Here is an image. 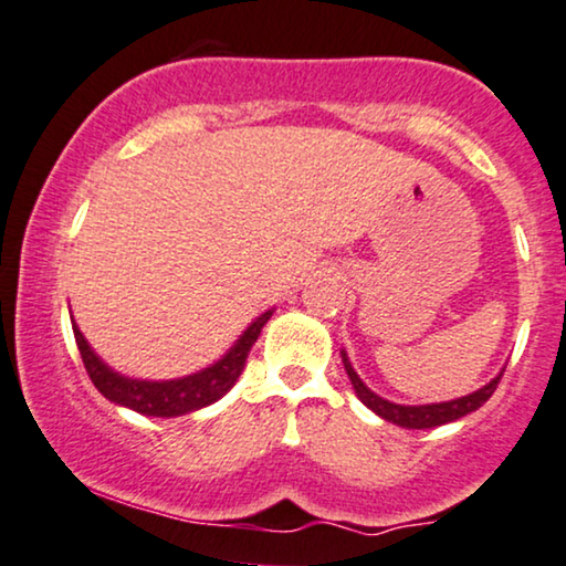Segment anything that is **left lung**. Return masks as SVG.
<instances>
[{
  "mask_svg": "<svg viewBox=\"0 0 566 566\" xmlns=\"http://www.w3.org/2000/svg\"><path fill=\"white\" fill-rule=\"evenodd\" d=\"M342 361H344V370H346V375H349L352 388H354V394H357L359 401L365 403L367 409H373L375 413H378L380 419L394 421V424L403 427V429H432V427L448 424V421H455V419L465 417V413L476 411L479 406H484L489 398H492V394L496 390V382H500V378H502V373H500L494 380H489L484 388L473 390V394H469V396L453 398V401L403 406V403L386 401V398L373 394V390L359 380V375L354 373L352 361H349V357H346L344 349H342Z\"/></svg>",
  "mask_w": 566,
  "mask_h": 566,
  "instance_id": "1",
  "label": "left lung"
}]
</instances>
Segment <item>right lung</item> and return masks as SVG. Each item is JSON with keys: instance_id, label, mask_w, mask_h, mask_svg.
<instances>
[{"instance_id": "right-lung-1", "label": "right lung", "mask_w": 566, "mask_h": 566, "mask_svg": "<svg viewBox=\"0 0 566 566\" xmlns=\"http://www.w3.org/2000/svg\"><path fill=\"white\" fill-rule=\"evenodd\" d=\"M266 311L255 318L251 326H248L235 344L230 346L228 354L222 359H217L214 365L205 367V370L186 375V378L176 380H137L126 378L113 370V367L105 365V361L93 352V346L87 344V338L82 336L77 323L72 318V331L74 342H77V349L82 354V361H85V370L90 380L95 382V388L108 398V401L126 406V409L145 413V417H184V413L199 411L205 406L220 401V398L228 394V390L235 386L240 373H243L248 352L255 344V338L261 336V328L266 326L271 318Z\"/></svg>"}]
</instances>
